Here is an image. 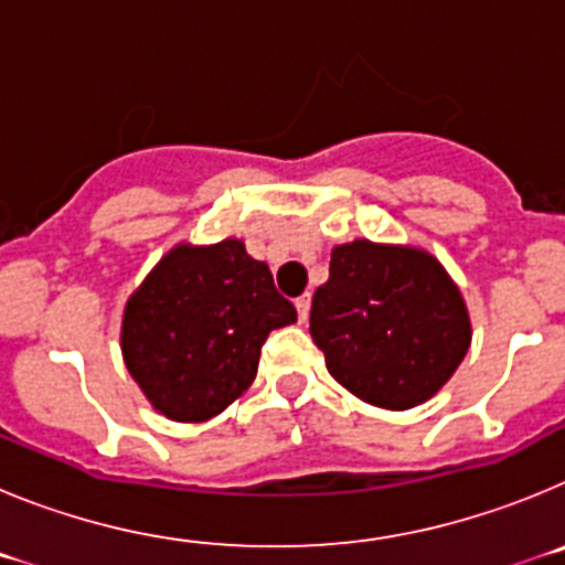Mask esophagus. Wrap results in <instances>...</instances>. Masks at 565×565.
<instances>
[{
	"instance_id": "obj_1",
	"label": "esophagus",
	"mask_w": 565,
	"mask_h": 565,
	"mask_svg": "<svg viewBox=\"0 0 565 565\" xmlns=\"http://www.w3.org/2000/svg\"><path fill=\"white\" fill-rule=\"evenodd\" d=\"M297 313H299V322H306L308 313H311V294L297 297Z\"/></svg>"
}]
</instances>
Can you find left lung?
Listing matches in <instances>:
<instances>
[{
    "instance_id": "obj_1",
    "label": "left lung",
    "mask_w": 565,
    "mask_h": 565,
    "mask_svg": "<svg viewBox=\"0 0 565 565\" xmlns=\"http://www.w3.org/2000/svg\"><path fill=\"white\" fill-rule=\"evenodd\" d=\"M311 337L353 396L407 411L458 371L469 317L430 254L353 239L333 248L331 277L313 294Z\"/></svg>"
}]
</instances>
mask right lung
Here are the masks:
<instances>
[{"mask_svg":"<svg viewBox=\"0 0 565 565\" xmlns=\"http://www.w3.org/2000/svg\"><path fill=\"white\" fill-rule=\"evenodd\" d=\"M291 322L297 308L239 239L178 246L127 302L124 362L154 411L206 422L254 382L268 333Z\"/></svg>","mask_w":565,"mask_h":565,"instance_id":"right-lung-1","label":"right lung"}]
</instances>
